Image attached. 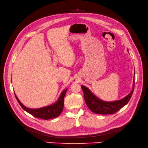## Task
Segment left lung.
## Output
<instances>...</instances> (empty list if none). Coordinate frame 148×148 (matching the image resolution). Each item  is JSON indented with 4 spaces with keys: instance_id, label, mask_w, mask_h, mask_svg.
<instances>
[{
    "instance_id": "8db88e82",
    "label": "left lung",
    "mask_w": 148,
    "mask_h": 148,
    "mask_svg": "<svg viewBox=\"0 0 148 148\" xmlns=\"http://www.w3.org/2000/svg\"><path fill=\"white\" fill-rule=\"evenodd\" d=\"M81 87L84 92V99L86 105L93 113L102 115L114 114L126 105L131 99L134 88V79L133 88L132 92L127 95L125 98L113 102L102 101L95 97L85 86L82 85Z\"/></svg>"
}]
</instances>
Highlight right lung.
Listing matches in <instances>:
<instances>
[{
  "label": "right lung",
  "mask_w": 148,
  "mask_h": 148,
  "mask_svg": "<svg viewBox=\"0 0 148 148\" xmlns=\"http://www.w3.org/2000/svg\"><path fill=\"white\" fill-rule=\"evenodd\" d=\"M67 90V89L65 90L62 92V93L61 94L58 100L55 104H54V105L38 109H31L25 107L19 101L18 99L17 98L15 94V96L17 101H18V103L20 104V105L24 110L29 113L30 114H31L34 117L47 120L58 116L62 112L64 106V97L65 96Z\"/></svg>",
  "instance_id": "obj_1"
}]
</instances>
